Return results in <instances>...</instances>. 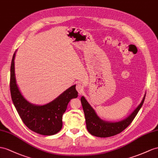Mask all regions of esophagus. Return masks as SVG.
Masks as SVG:
<instances>
[{
    "mask_svg": "<svg viewBox=\"0 0 158 158\" xmlns=\"http://www.w3.org/2000/svg\"><path fill=\"white\" fill-rule=\"evenodd\" d=\"M76 90L78 92L79 94H82L84 92V86L81 85V84H78L76 86Z\"/></svg>",
    "mask_w": 158,
    "mask_h": 158,
    "instance_id": "34e87169",
    "label": "esophagus"
}]
</instances>
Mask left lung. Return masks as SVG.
<instances>
[{
    "mask_svg": "<svg viewBox=\"0 0 158 158\" xmlns=\"http://www.w3.org/2000/svg\"><path fill=\"white\" fill-rule=\"evenodd\" d=\"M145 97V95L140 105L127 118L117 123H109L101 120L97 116V113L92 108L90 104L87 102L86 98L82 97L81 102L84 115H85L86 128L88 132L92 135L99 137H108L120 133L131 123L143 105Z\"/></svg>",
    "mask_w": 158,
    "mask_h": 158,
    "instance_id": "8db88e82",
    "label": "left lung"
}]
</instances>
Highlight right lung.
Masks as SVG:
<instances>
[{"instance_id":"add662e5","label":"right lung","mask_w":158,"mask_h":158,"mask_svg":"<svg viewBox=\"0 0 158 158\" xmlns=\"http://www.w3.org/2000/svg\"><path fill=\"white\" fill-rule=\"evenodd\" d=\"M15 56L10 66V90L12 101L24 124L33 131L43 135H52L62 128V115L69 102L78 97L76 85L69 88L54 101L44 106L29 103L23 97L16 84L15 75Z\"/></svg>"}]
</instances>
